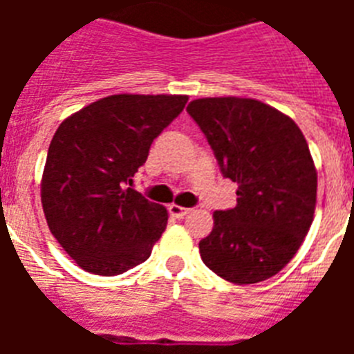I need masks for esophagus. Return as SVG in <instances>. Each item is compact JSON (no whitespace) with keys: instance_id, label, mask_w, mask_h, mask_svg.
<instances>
[{"instance_id":"obj_1","label":"esophagus","mask_w":354,"mask_h":354,"mask_svg":"<svg viewBox=\"0 0 354 354\" xmlns=\"http://www.w3.org/2000/svg\"><path fill=\"white\" fill-rule=\"evenodd\" d=\"M169 213H171L174 218H183V216H187L189 213H191V209H189V207H182V205L172 204L169 205Z\"/></svg>"}]
</instances>
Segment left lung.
Returning a JSON list of instances; mask_svg holds the SVG:
<instances>
[{
	"instance_id": "8db88e82",
	"label": "left lung",
	"mask_w": 354,
	"mask_h": 354,
	"mask_svg": "<svg viewBox=\"0 0 354 354\" xmlns=\"http://www.w3.org/2000/svg\"><path fill=\"white\" fill-rule=\"evenodd\" d=\"M187 112L222 174L239 185L235 207L213 213L200 257L235 285L268 279L290 263L313 224L318 174L307 139L288 115L255 99L205 97Z\"/></svg>"
}]
</instances>
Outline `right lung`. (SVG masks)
I'll return each instance as SVG.
<instances>
[{"label": "right lung", "mask_w": 354, "mask_h": 354, "mask_svg": "<svg viewBox=\"0 0 354 354\" xmlns=\"http://www.w3.org/2000/svg\"><path fill=\"white\" fill-rule=\"evenodd\" d=\"M187 99L110 95L64 119L55 132L41 207L53 236L82 270L119 275L150 257L169 215L128 185Z\"/></svg>", "instance_id": "add662e5"}]
</instances>
